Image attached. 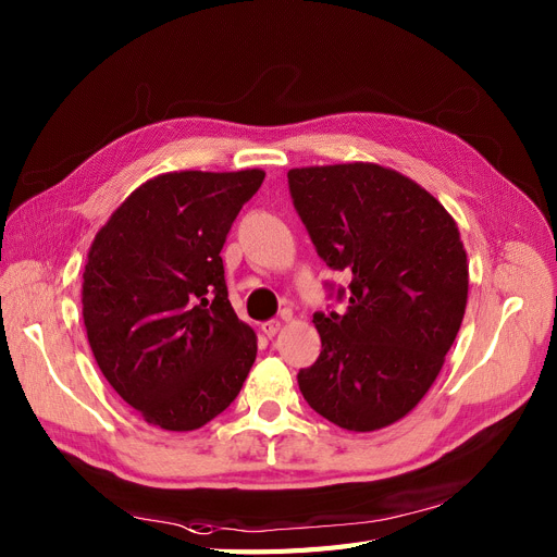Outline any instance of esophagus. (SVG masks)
I'll return each instance as SVG.
<instances>
[{"label": "esophagus", "instance_id": "obj_1", "mask_svg": "<svg viewBox=\"0 0 557 557\" xmlns=\"http://www.w3.org/2000/svg\"><path fill=\"white\" fill-rule=\"evenodd\" d=\"M280 329H282V321H277V319H271V321H265V324H261V331L265 337H275L280 333Z\"/></svg>", "mask_w": 557, "mask_h": 557}]
</instances>
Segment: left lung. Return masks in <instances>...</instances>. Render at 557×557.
I'll return each mask as SVG.
<instances>
[{
    "label": "left lung",
    "mask_w": 557,
    "mask_h": 557,
    "mask_svg": "<svg viewBox=\"0 0 557 557\" xmlns=\"http://www.w3.org/2000/svg\"><path fill=\"white\" fill-rule=\"evenodd\" d=\"M286 177L317 255L351 273L347 312L314 314L321 354L298 372L300 393L339 428L382 430L421 403L460 331L470 286L460 231L433 194L370 161Z\"/></svg>",
    "instance_id": "1"
}]
</instances>
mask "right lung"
<instances>
[{"label": "right lung", "mask_w": 557, "mask_h": 557, "mask_svg": "<svg viewBox=\"0 0 557 557\" xmlns=\"http://www.w3.org/2000/svg\"><path fill=\"white\" fill-rule=\"evenodd\" d=\"M265 173L173 171L134 189L92 240L83 321L95 361L150 425L187 433L236 400L257 335L228 302L222 247Z\"/></svg>", "instance_id": "1"}]
</instances>
